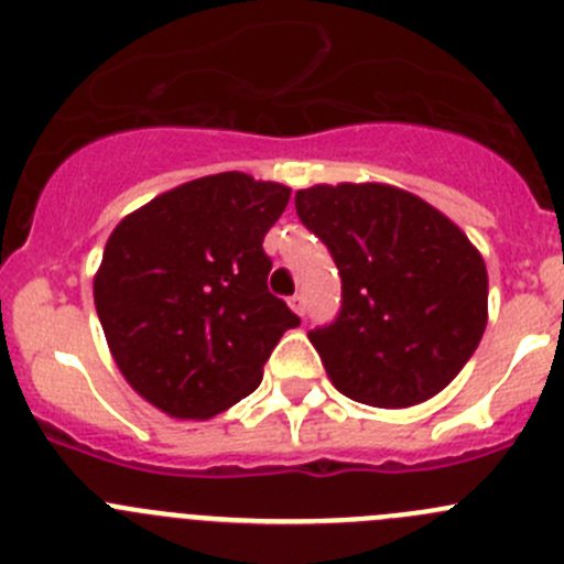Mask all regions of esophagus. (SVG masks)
Listing matches in <instances>:
<instances>
[{"label": "esophagus", "mask_w": 564, "mask_h": 564, "mask_svg": "<svg viewBox=\"0 0 564 564\" xmlns=\"http://www.w3.org/2000/svg\"><path fill=\"white\" fill-rule=\"evenodd\" d=\"M289 306H292L294 314H300V317H303V314H306V294L303 292L292 294V297H289Z\"/></svg>", "instance_id": "obj_1"}]
</instances>
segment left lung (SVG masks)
<instances>
[{
  "instance_id": "left-lung-1",
  "label": "left lung",
  "mask_w": 564,
  "mask_h": 564,
  "mask_svg": "<svg viewBox=\"0 0 564 564\" xmlns=\"http://www.w3.org/2000/svg\"><path fill=\"white\" fill-rule=\"evenodd\" d=\"M300 223L341 278L336 319L308 334L350 401L406 409L448 387L487 328V267L425 199L387 183L294 194Z\"/></svg>"
}]
</instances>
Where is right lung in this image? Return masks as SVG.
<instances>
[{
    "label": "right lung",
    "instance_id": "obj_1",
    "mask_svg": "<svg viewBox=\"0 0 564 564\" xmlns=\"http://www.w3.org/2000/svg\"><path fill=\"white\" fill-rule=\"evenodd\" d=\"M292 188L245 172L197 177L116 225L94 306L116 367L152 406L208 420L261 383L300 317L267 289L264 236Z\"/></svg>",
    "mask_w": 564,
    "mask_h": 564
}]
</instances>
